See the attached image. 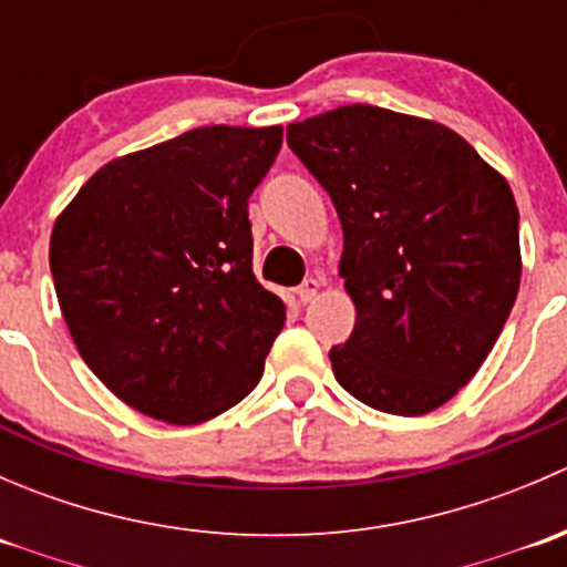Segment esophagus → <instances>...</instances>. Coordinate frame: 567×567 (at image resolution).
I'll return each mask as SVG.
<instances>
[{"instance_id":"34e87169","label":"esophagus","mask_w":567,"mask_h":567,"mask_svg":"<svg viewBox=\"0 0 567 567\" xmlns=\"http://www.w3.org/2000/svg\"><path fill=\"white\" fill-rule=\"evenodd\" d=\"M318 290H320L318 279H305V282L299 285V290H296V293H299L301 305H310V301H316Z\"/></svg>"}]
</instances>
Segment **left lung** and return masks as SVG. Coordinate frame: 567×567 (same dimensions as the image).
<instances>
[{
  "label": "left lung",
  "instance_id": "8db88e82",
  "mask_svg": "<svg viewBox=\"0 0 567 567\" xmlns=\"http://www.w3.org/2000/svg\"><path fill=\"white\" fill-rule=\"evenodd\" d=\"M288 145L342 225L357 326L329 351L334 379L386 414L439 409L485 362L522 282L505 175L447 125L370 104L290 123Z\"/></svg>",
  "mask_w": 567,
  "mask_h": 567
}]
</instances>
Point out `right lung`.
Segmentation results:
<instances>
[{"label":"right lung","instance_id":"add662e5","mask_svg":"<svg viewBox=\"0 0 567 567\" xmlns=\"http://www.w3.org/2000/svg\"><path fill=\"white\" fill-rule=\"evenodd\" d=\"M282 125H205L104 164L49 262L79 357L153 420L199 425L255 390L285 305L251 274L247 199Z\"/></svg>","mask_w":567,"mask_h":567}]
</instances>
